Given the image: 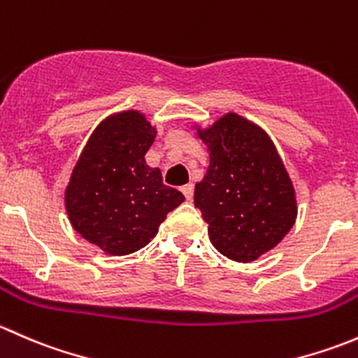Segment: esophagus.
I'll list each match as a JSON object with an SVG mask.
<instances>
[{"label":"esophagus","mask_w":358,"mask_h":358,"mask_svg":"<svg viewBox=\"0 0 358 358\" xmlns=\"http://www.w3.org/2000/svg\"><path fill=\"white\" fill-rule=\"evenodd\" d=\"M182 192H183V196H185L187 201L192 199V197H194V185H192V183H187V185H183Z\"/></svg>","instance_id":"1"}]
</instances>
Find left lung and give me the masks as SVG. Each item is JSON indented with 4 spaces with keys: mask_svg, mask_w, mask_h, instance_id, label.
Returning <instances> with one entry per match:
<instances>
[{
    "mask_svg": "<svg viewBox=\"0 0 358 358\" xmlns=\"http://www.w3.org/2000/svg\"><path fill=\"white\" fill-rule=\"evenodd\" d=\"M197 128V126H196ZM209 152L194 204L211 244L234 262H255L286 237L298 206L289 173L265 129L236 112L197 128Z\"/></svg>",
    "mask_w": 358,
    "mask_h": 358,
    "instance_id": "1",
    "label": "left lung"
}]
</instances>
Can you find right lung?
Returning <instances> with one entry per match:
<instances>
[{
	"mask_svg": "<svg viewBox=\"0 0 358 358\" xmlns=\"http://www.w3.org/2000/svg\"><path fill=\"white\" fill-rule=\"evenodd\" d=\"M156 128L138 110L103 119L90 136L66 189V211L83 239L112 256L135 252L150 243L185 197L162 183L161 169L145 154Z\"/></svg>",
	"mask_w": 358,
	"mask_h": 358,
	"instance_id": "right-lung-1",
	"label": "right lung"
}]
</instances>
